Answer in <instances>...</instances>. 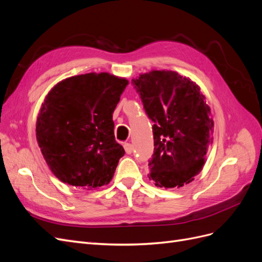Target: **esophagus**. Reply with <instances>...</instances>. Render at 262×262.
<instances>
[{
    "instance_id": "obj_1",
    "label": "esophagus",
    "mask_w": 262,
    "mask_h": 262,
    "mask_svg": "<svg viewBox=\"0 0 262 262\" xmlns=\"http://www.w3.org/2000/svg\"><path fill=\"white\" fill-rule=\"evenodd\" d=\"M123 147H124V150H125L126 154H131L133 152V146L130 143H124Z\"/></svg>"
}]
</instances>
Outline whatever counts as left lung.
Listing matches in <instances>:
<instances>
[{
    "label": "left lung",
    "instance_id": "left-lung-1",
    "mask_svg": "<svg viewBox=\"0 0 262 262\" xmlns=\"http://www.w3.org/2000/svg\"><path fill=\"white\" fill-rule=\"evenodd\" d=\"M132 84L154 122L148 178L160 188H180L202 169L213 142L211 109L200 87L173 71H150Z\"/></svg>",
    "mask_w": 262,
    "mask_h": 262
}]
</instances>
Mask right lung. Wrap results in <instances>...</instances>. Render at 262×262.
<instances>
[{
	"mask_svg": "<svg viewBox=\"0 0 262 262\" xmlns=\"http://www.w3.org/2000/svg\"><path fill=\"white\" fill-rule=\"evenodd\" d=\"M128 84L109 73H87L66 78L47 95L36 137L59 180L86 190L109 184L124 155L113 114Z\"/></svg>",
	"mask_w": 262,
	"mask_h": 262,
	"instance_id": "right-lung-1",
	"label": "right lung"
}]
</instances>
